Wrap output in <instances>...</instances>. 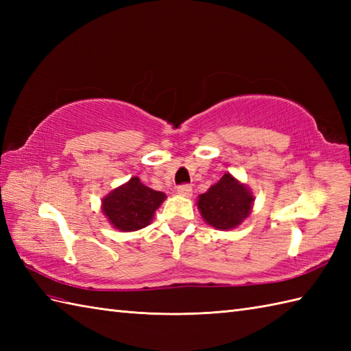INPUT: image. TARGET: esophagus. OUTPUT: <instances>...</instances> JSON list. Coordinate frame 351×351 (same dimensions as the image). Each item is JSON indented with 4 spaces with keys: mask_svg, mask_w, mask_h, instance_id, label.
I'll return each mask as SVG.
<instances>
[{
    "mask_svg": "<svg viewBox=\"0 0 351 351\" xmlns=\"http://www.w3.org/2000/svg\"><path fill=\"white\" fill-rule=\"evenodd\" d=\"M176 191H178V195L184 196V197H190L193 195V189L190 187V185H180Z\"/></svg>",
    "mask_w": 351,
    "mask_h": 351,
    "instance_id": "esophagus-1",
    "label": "esophagus"
}]
</instances>
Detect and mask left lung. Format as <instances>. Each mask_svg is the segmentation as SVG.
Here are the masks:
<instances>
[{
	"label": "left lung",
	"instance_id": "left-lung-1",
	"mask_svg": "<svg viewBox=\"0 0 351 351\" xmlns=\"http://www.w3.org/2000/svg\"><path fill=\"white\" fill-rule=\"evenodd\" d=\"M253 202V191L228 171L204 195H199L196 205L206 225L230 230L249 217Z\"/></svg>",
	"mask_w": 351,
	"mask_h": 351
}]
</instances>
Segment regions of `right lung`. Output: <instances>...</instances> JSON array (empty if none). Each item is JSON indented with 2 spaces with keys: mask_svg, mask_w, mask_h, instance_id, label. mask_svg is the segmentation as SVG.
<instances>
[{
  "mask_svg": "<svg viewBox=\"0 0 351 351\" xmlns=\"http://www.w3.org/2000/svg\"><path fill=\"white\" fill-rule=\"evenodd\" d=\"M166 197L162 191L146 187L134 176L102 197L101 210L114 229L134 232L151 225L155 211Z\"/></svg>",
  "mask_w": 351,
  "mask_h": 351,
  "instance_id": "1",
  "label": "right lung"
}]
</instances>
